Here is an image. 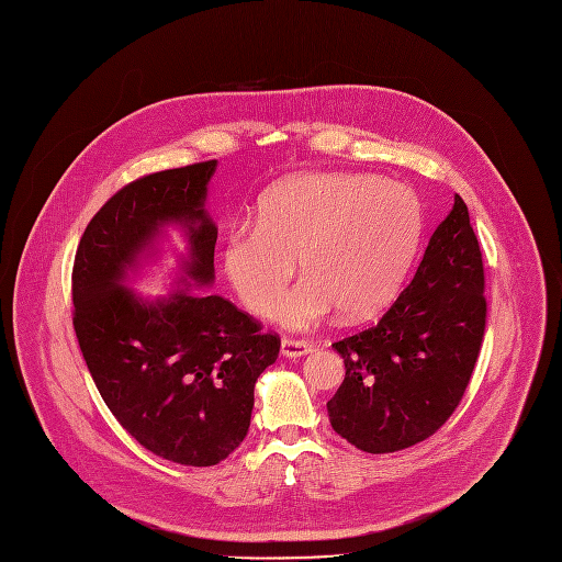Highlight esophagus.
Returning a JSON list of instances; mask_svg holds the SVG:
<instances>
[{"mask_svg":"<svg viewBox=\"0 0 562 562\" xmlns=\"http://www.w3.org/2000/svg\"><path fill=\"white\" fill-rule=\"evenodd\" d=\"M313 351V344L306 339H294V337H283L281 341V353L285 358H301Z\"/></svg>","mask_w":562,"mask_h":562,"instance_id":"obj_1","label":"esophagus"}]
</instances>
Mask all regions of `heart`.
I'll return each mask as SVG.
<instances>
[{
	"label": "heart",
	"instance_id": "b5f03b06",
	"mask_svg": "<svg viewBox=\"0 0 562 562\" xmlns=\"http://www.w3.org/2000/svg\"><path fill=\"white\" fill-rule=\"evenodd\" d=\"M423 236V204L414 189L364 172H308L277 184L256 223L236 225L223 268L243 304L272 317L295 276L310 279L279 311L306 328L335 308L360 319L398 292Z\"/></svg>",
	"mask_w": 562,
	"mask_h": 562
}]
</instances>
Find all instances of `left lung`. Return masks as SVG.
Here are the masks:
<instances>
[{"mask_svg": "<svg viewBox=\"0 0 562 562\" xmlns=\"http://www.w3.org/2000/svg\"><path fill=\"white\" fill-rule=\"evenodd\" d=\"M484 285L480 240L454 195L394 304L378 324L333 344L347 375L326 407L341 439L371 454L396 452L452 416L482 351Z\"/></svg>", "mask_w": 562, "mask_h": 562, "instance_id": "left-lung-1", "label": "left lung"}]
</instances>
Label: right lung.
<instances>
[{"label":"right lung","mask_w":562,"mask_h":562,"mask_svg":"<svg viewBox=\"0 0 562 562\" xmlns=\"http://www.w3.org/2000/svg\"><path fill=\"white\" fill-rule=\"evenodd\" d=\"M213 170L209 159L125 184L85 229L71 272L74 330L101 398L146 450L195 468L247 437L254 384L281 337L218 294L187 285L144 301L121 281L166 223L189 232L187 274L213 281L218 229L202 209Z\"/></svg>","instance_id":"obj_1"}]
</instances>
